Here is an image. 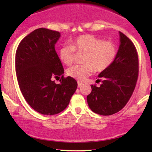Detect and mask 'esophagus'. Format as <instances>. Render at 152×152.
I'll return each mask as SVG.
<instances>
[{
    "label": "esophagus",
    "instance_id": "esophagus-1",
    "mask_svg": "<svg viewBox=\"0 0 152 152\" xmlns=\"http://www.w3.org/2000/svg\"><path fill=\"white\" fill-rule=\"evenodd\" d=\"M82 85H83V83H82V82L78 81V88H79V87H81Z\"/></svg>",
    "mask_w": 152,
    "mask_h": 152
}]
</instances>
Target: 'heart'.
I'll return each mask as SVG.
<instances>
[{
    "label": "heart",
    "instance_id": "b5f03b06",
    "mask_svg": "<svg viewBox=\"0 0 152 152\" xmlns=\"http://www.w3.org/2000/svg\"><path fill=\"white\" fill-rule=\"evenodd\" d=\"M75 51L84 53L82 65L69 68L67 74L69 76L83 81L94 70L101 73L111 66L116 57L117 50L114 43L103 41L102 38L91 34L81 35L75 38L71 45H64L59 50V57L66 65L69 66L74 61Z\"/></svg>",
    "mask_w": 152,
    "mask_h": 152
}]
</instances>
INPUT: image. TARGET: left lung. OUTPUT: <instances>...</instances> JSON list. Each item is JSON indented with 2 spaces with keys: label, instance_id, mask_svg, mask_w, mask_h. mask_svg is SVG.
<instances>
[{
  "label": "left lung",
  "instance_id": "obj_1",
  "mask_svg": "<svg viewBox=\"0 0 152 152\" xmlns=\"http://www.w3.org/2000/svg\"><path fill=\"white\" fill-rule=\"evenodd\" d=\"M120 46L114 61L99 75L100 86L91 85L87 102L92 111L103 116L118 112L126 106L137 84L139 76L137 50L126 35L119 32Z\"/></svg>",
  "mask_w": 152,
  "mask_h": 152
}]
</instances>
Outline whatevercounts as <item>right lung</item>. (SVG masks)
<instances>
[{"label":"right lung","instance_id":"obj_1","mask_svg":"<svg viewBox=\"0 0 152 152\" xmlns=\"http://www.w3.org/2000/svg\"><path fill=\"white\" fill-rule=\"evenodd\" d=\"M58 31L36 29L19 43L15 52L18 86L28 104L37 112L54 115L67 107L77 88L74 78L64 76L62 64L55 50ZM61 77L56 85L53 77Z\"/></svg>","mask_w":152,"mask_h":152}]
</instances>
